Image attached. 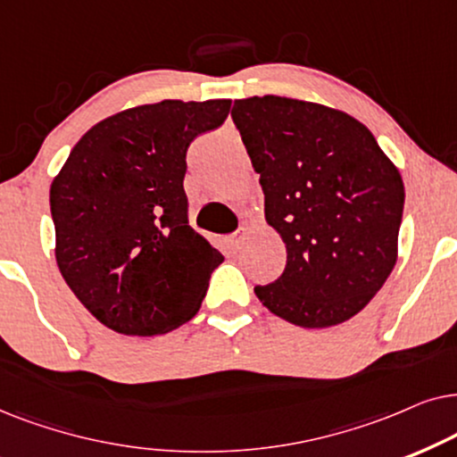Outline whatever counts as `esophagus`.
<instances>
[{
	"mask_svg": "<svg viewBox=\"0 0 457 457\" xmlns=\"http://www.w3.org/2000/svg\"><path fill=\"white\" fill-rule=\"evenodd\" d=\"M242 238H245V236H242V234L229 236V238H228V251L229 253H238L240 246H242Z\"/></svg>",
	"mask_w": 457,
	"mask_h": 457,
	"instance_id": "esophagus-1",
	"label": "esophagus"
}]
</instances>
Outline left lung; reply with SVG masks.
<instances>
[{
  "label": "left lung",
  "instance_id": "left-lung-1",
  "mask_svg": "<svg viewBox=\"0 0 457 457\" xmlns=\"http://www.w3.org/2000/svg\"><path fill=\"white\" fill-rule=\"evenodd\" d=\"M232 119L286 245L259 301L290 324L330 328L372 301L397 263L403 179L351 114L282 96L236 100Z\"/></svg>",
  "mask_w": 457,
  "mask_h": 457
}]
</instances>
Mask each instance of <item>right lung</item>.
Here are the masks:
<instances>
[{
	"label": "right lung",
	"mask_w": 457,
	"mask_h": 457,
	"mask_svg": "<svg viewBox=\"0 0 457 457\" xmlns=\"http://www.w3.org/2000/svg\"><path fill=\"white\" fill-rule=\"evenodd\" d=\"M232 100L127 108L91 127L50 187L56 263L85 309L127 337H154L198 313L223 261L187 225L186 152Z\"/></svg>",
	"instance_id": "obj_1"
}]
</instances>
